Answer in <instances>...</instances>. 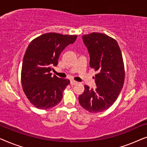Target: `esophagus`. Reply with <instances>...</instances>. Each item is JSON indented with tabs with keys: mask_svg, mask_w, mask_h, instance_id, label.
<instances>
[{
	"mask_svg": "<svg viewBox=\"0 0 147 147\" xmlns=\"http://www.w3.org/2000/svg\"><path fill=\"white\" fill-rule=\"evenodd\" d=\"M78 82H76V81H75V80H71V81H70V84H71V85H76V84H78Z\"/></svg>",
	"mask_w": 147,
	"mask_h": 147,
	"instance_id": "obj_1",
	"label": "esophagus"
}]
</instances>
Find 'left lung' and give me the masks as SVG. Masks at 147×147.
<instances>
[{
  "mask_svg": "<svg viewBox=\"0 0 147 147\" xmlns=\"http://www.w3.org/2000/svg\"><path fill=\"white\" fill-rule=\"evenodd\" d=\"M90 56V67L98 71L97 87L84 86L79 96L80 106L91 113L108 110L118 97L123 88L125 71L121 50L117 41L106 34L92 33L82 36Z\"/></svg>",
  "mask_w": 147,
  "mask_h": 147,
  "instance_id": "8db88e82",
  "label": "left lung"
}]
</instances>
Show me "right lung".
Instances as JSON below:
<instances>
[{
    "label": "right lung",
    "instance_id": "right-lung-1",
    "mask_svg": "<svg viewBox=\"0 0 147 147\" xmlns=\"http://www.w3.org/2000/svg\"><path fill=\"white\" fill-rule=\"evenodd\" d=\"M76 39V35L48 33L36 37L28 46L22 64L21 84L35 107L49 109L61 101L62 93L70 82L52 76L50 71L57 65L63 50Z\"/></svg>",
    "mask_w": 147,
    "mask_h": 147
}]
</instances>
